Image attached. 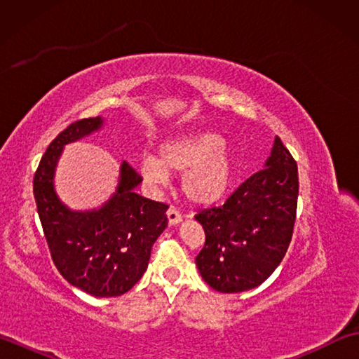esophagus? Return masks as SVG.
<instances>
[{
	"label": "esophagus",
	"instance_id": "1",
	"mask_svg": "<svg viewBox=\"0 0 359 359\" xmlns=\"http://www.w3.org/2000/svg\"><path fill=\"white\" fill-rule=\"evenodd\" d=\"M166 216H168V224H170L171 226L172 225H177V224H180L182 222V216H180V212L175 210L174 207H170L168 208V211H166Z\"/></svg>",
	"mask_w": 359,
	"mask_h": 359
}]
</instances>
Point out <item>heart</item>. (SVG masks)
<instances>
[{"label":"heart","mask_w":359,"mask_h":359,"mask_svg":"<svg viewBox=\"0 0 359 359\" xmlns=\"http://www.w3.org/2000/svg\"><path fill=\"white\" fill-rule=\"evenodd\" d=\"M139 171L152 188L168 184V174L182 175V191L199 205L222 199L231 185L233 154L215 133L201 131L171 137L158 144L156 157H144Z\"/></svg>","instance_id":"obj_1"}]
</instances>
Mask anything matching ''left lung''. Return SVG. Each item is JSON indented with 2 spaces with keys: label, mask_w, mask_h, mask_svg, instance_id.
Instances as JSON below:
<instances>
[{
  "label": "left lung",
  "mask_w": 359,
  "mask_h": 359,
  "mask_svg": "<svg viewBox=\"0 0 359 359\" xmlns=\"http://www.w3.org/2000/svg\"><path fill=\"white\" fill-rule=\"evenodd\" d=\"M297 166L279 137L264 170L248 177L222 207L196 215L205 245L196 265L220 293L261 285L284 259L296 219Z\"/></svg>",
  "instance_id": "left-lung-1"
}]
</instances>
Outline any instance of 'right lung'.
Masks as SVG:
<instances>
[{
    "mask_svg": "<svg viewBox=\"0 0 359 359\" xmlns=\"http://www.w3.org/2000/svg\"><path fill=\"white\" fill-rule=\"evenodd\" d=\"M102 117L83 118L60 133L34 175V196L52 261L60 274L97 297L120 296L148 269L151 248L168 225V205L137 194L142 177L126 162L116 193L100 208L74 211L60 201L53 175L65 144L98 131Z\"/></svg>",
    "mask_w": 359,
    "mask_h": 359,
    "instance_id": "add662e5",
    "label": "right lung"
}]
</instances>
